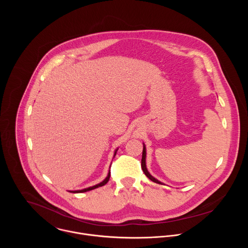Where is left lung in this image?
Returning <instances> with one entry per match:
<instances>
[{
	"instance_id": "8db88e82",
	"label": "left lung",
	"mask_w": 248,
	"mask_h": 248,
	"mask_svg": "<svg viewBox=\"0 0 248 248\" xmlns=\"http://www.w3.org/2000/svg\"><path fill=\"white\" fill-rule=\"evenodd\" d=\"M141 168H142V170L144 171L145 175L147 176V178H148L150 181H152V182H154V183H156V184H159V185H164L163 183H161L160 181H158L157 179H155L153 175H151V174H150V172L148 171L147 168H146V147H145V144H144V143H143L142 159H141Z\"/></svg>"
}]
</instances>
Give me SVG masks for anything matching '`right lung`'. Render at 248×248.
<instances>
[{"instance_id": "obj_1", "label": "right lung", "mask_w": 248, "mask_h": 248, "mask_svg": "<svg viewBox=\"0 0 248 248\" xmlns=\"http://www.w3.org/2000/svg\"><path fill=\"white\" fill-rule=\"evenodd\" d=\"M117 151H118V148L115 150V152H114V157L116 156V154H117ZM110 175H111V171H110V170H109V172H108V175L106 176V179L103 181V182H101L100 184H98V185H96V186H90V187H86V188H83V189H80V190H69V192H73V193H81V192H86V191H89V190H92V189H95V188H98V187H100V186H105L106 184H107L108 182H109V180H110Z\"/></svg>"}]
</instances>
